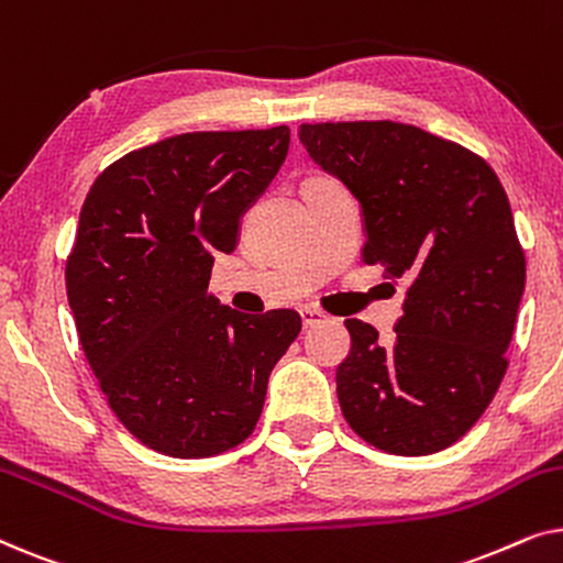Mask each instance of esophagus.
<instances>
[{
    "label": "esophagus",
    "mask_w": 563,
    "mask_h": 563,
    "mask_svg": "<svg viewBox=\"0 0 563 563\" xmlns=\"http://www.w3.org/2000/svg\"><path fill=\"white\" fill-rule=\"evenodd\" d=\"M299 314H302L305 328H314V325H320V322L328 320V314L322 312V310H318V307H302V310H299Z\"/></svg>",
    "instance_id": "1"
}]
</instances>
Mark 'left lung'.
Returning a JSON list of instances; mask_svg holds the SVG:
<instances>
[{
	"label": "left lung",
	"instance_id": "1",
	"mask_svg": "<svg viewBox=\"0 0 563 563\" xmlns=\"http://www.w3.org/2000/svg\"><path fill=\"white\" fill-rule=\"evenodd\" d=\"M299 141L361 202L364 264L407 284L389 343L345 320L343 418L397 456L449 449L497 395L526 289L503 184L474 151L402 122H305Z\"/></svg>",
	"mask_w": 563,
	"mask_h": 563
}]
</instances>
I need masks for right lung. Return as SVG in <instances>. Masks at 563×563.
<instances>
[{"label": "right lung", "mask_w": 563, "mask_h": 563, "mask_svg": "<svg viewBox=\"0 0 563 563\" xmlns=\"http://www.w3.org/2000/svg\"><path fill=\"white\" fill-rule=\"evenodd\" d=\"M287 151V125L174 135L114 161L84 199L66 258L76 333L118 420L164 456L243 443L302 330L295 310L243 314L207 289Z\"/></svg>", "instance_id": "add662e5"}]
</instances>
